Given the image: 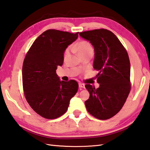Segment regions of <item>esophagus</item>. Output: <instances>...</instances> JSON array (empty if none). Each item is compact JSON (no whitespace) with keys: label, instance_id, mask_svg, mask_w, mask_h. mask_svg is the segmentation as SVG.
Listing matches in <instances>:
<instances>
[{"label":"esophagus","instance_id":"1","mask_svg":"<svg viewBox=\"0 0 150 150\" xmlns=\"http://www.w3.org/2000/svg\"><path fill=\"white\" fill-rule=\"evenodd\" d=\"M79 88H84L85 85L83 84V83H79Z\"/></svg>","mask_w":150,"mask_h":150}]
</instances>
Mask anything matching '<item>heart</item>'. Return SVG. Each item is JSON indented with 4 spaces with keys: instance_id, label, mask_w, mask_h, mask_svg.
I'll return each mask as SVG.
<instances>
[{
    "instance_id": "1",
    "label": "heart",
    "mask_w": 150,
    "mask_h": 150,
    "mask_svg": "<svg viewBox=\"0 0 150 150\" xmlns=\"http://www.w3.org/2000/svg\"><path fill=\"white\" fill-rule=\"evenodd\" d=\"M72 48L76 52V53H77L79 57L82 56V55H87V54H93V52H94L92 45L86 41H81V42L78 43L77 44L75 45V46L73 47ZM69 52H70V48H68L64 52V59L67 58L69 56Z\"/></svg>"
}]
</instances>
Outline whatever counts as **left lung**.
Segmentation results:
<instances>
[{"instance_id":"8db88e82","label":"left lung","mask_w":150,"mask_h":150,"mask_svg":"<svg viewBox=\"0 0 150 150\" xmlns=\"http://www.w3.org/2000/svg\"><path fill=\"white\" fill-rule=\"evenodd\" d=\"M94 48L93 68L98 71L100 86L86 84L90 95L85 102L87 110L97 119L115 116L123 107L130 91V63L128 55L119 39L107 29L80 33Z\"/></svg>"}]
</instances>
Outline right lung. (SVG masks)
I'll list each match as a JSON object with an SVG mask.
<instances>
[{
	"instance_id": "obj_1",
	"label": "right lung",
	"mask_w": 150,
	"mask_h": 150,
	"mask_svg": "<svg viewBox=\"0 0 150 150\" xmlns=\"http://www.w3.org/2000/svg\"><path fill=\"white\" fill-rule=\"evenodd\" d=\"M75 34L58 30L45 31L34 41L25 57L22 82L27 102L47 119H55L68 110L69 101L78 91L75 81H61L56 74L62 65L67 48L77 39Z\"/></svg>"
}]
</instances>
